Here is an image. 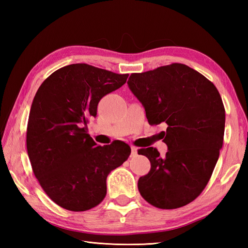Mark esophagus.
Returning a JSON list of instances; mask_svg holds the SVG:
<instances>
[{
    "label": "esophagus",
    "instance_id": "34e87169",
    "mask_svg": "<svg viewBox=\"0 0 248 248\" xmlns=\"http://www.w3.org/2000/svg\"><path fill=\"white\" fill-rule=\"evenodd\" d=\"M138 155V148L137 147H131V156L132 157H134V156H137Z\"/></svg>",
    "mask_w": 248,
    "mask_h": 248
}]
</instances>
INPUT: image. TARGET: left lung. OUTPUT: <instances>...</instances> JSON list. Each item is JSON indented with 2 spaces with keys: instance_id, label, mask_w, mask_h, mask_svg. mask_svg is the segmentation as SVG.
Segmentation results:
<instances>
[{
  "instance_id": "left-lung-1",
  "label": "left lung",
  "mask_w": 248,
  "mask_h": 248,
  "mask_svg": "<svg viewBox=\"0 0 248 248\" xmlns=\"http://www.w3.org/2000/svg\"><path fill=\"white\" fill-rule=\"evenodd\" d=\"M129 89L145 108L150 125L167 124L157 149H140L151 170L139 179L140 196L159 209H177L196 200L208 184L222 148L226 110L213 82L184 64L132 73Z\"/></svg>"
}]
</instances>
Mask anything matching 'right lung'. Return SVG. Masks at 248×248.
<instances>
[{
    "label": "right lung",
    "instance_id": "obj_1",
    "mask_svg": "<svg viewBox=\"0 0 248 248\" xmlns=\"http://www.w3.org/2000/svg\"><path fill=\"white\" fill-rule=\"evenodd\" d=\"M127 78L71 64L51 73L37 91L27 127L28 155L42 189L60 207L80 212L99 205L108 174L129 157L125 142L97 146L87 127L102 97Z\"/></svg>",
    "mask_w": 248,
    "mask_h": 248
}]
</instances>
